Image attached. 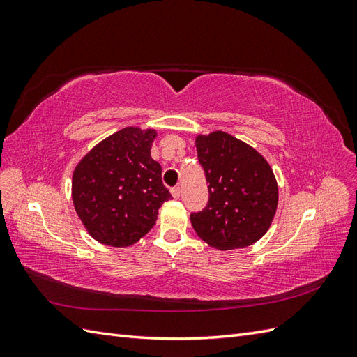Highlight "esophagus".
<instances>
[{"label":"esophagus","instance_id":"esophagus-1","mask_svg":"<svg viewBox=\"0 0 357 357\" xmlns=\"http://www.w3.org/2000/svg\"><path fill=\"white\" fill-rule=\"evenodd\" d=\"M180 188H172L171 189V195H172V198H174V199H178L180 198Z\"/></svg>","mask_w":357,"mask_h":357}]
</instances>
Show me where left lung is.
<instances>
[{
	"instance_id": "obj_1",
	"label": "left lung",
	"mask_w": 357,
	"mask_h": 357,
	"mask_svg": "<svg viewBox=\"0 0 357 357\" xmlns=\"http://www.w3.org/2000/svg\"><path fill=\"white\" fill-rule=\"evenodd\" d=\"M198 159L208 181L207 207L190 214L193 229L218 250L255 244L271 226L278 185L255 147L223 131L197 135Z\"/></svg>"
}]
</instances>
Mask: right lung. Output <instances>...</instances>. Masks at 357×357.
Returning <instances> with one entry per match:
<instances>
[{
	"label": "right lung",
	"instance_id": "1",
	"mask_svg": "<svg viewBox=\"0 0 357 357\" xmlns=\"http://www.w3.org/2000/svg\"><path fill=\"white\" fill-rule=\"evenodd\" d=\"M156 129L126 126L86 153L73 172L71 197L88 234L101 244L129 247L153 228L171 193L150 156Z\"/></svg>",
	"mask_w": 357,
	"mask_h": 357
}]
</instances>
